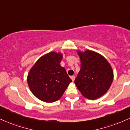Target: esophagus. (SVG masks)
Listing matches in <instances>:
<instances>
[{"label":"esophagus","mask_w":130,"mask_h":130,"mask_svg":"<svg viewBox=\"0 0 130 130\" xmlns=\"http://www.w3.org/2000/svg\"><path fill=\"white\" fill-rule=\"evenodd\" d=\"M70 78L71 79V80H72V81H74V79H75V77H74V76H70Z\"/></svg>","instance_id":"obj_1"}]
</instances>
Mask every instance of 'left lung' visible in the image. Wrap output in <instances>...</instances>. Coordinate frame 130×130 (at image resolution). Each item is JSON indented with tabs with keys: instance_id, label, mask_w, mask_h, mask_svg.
<instances>
[{
	"instance_id": "left-lung-1",
	"label": "left lung",
	"mask_w": 130,
	"mask_h": 130,
	"mask_svg": "<svg viewBox=\"0 0 130 130\" xmlns=\"http://www.w3.org/2000/svg\"><path fill=\"white\" fill-rule=\"evenodd\" d=\"M80 60V70L74 83L84 97L99 98L107 92L114 78L112 68L100 54L91 50L77 51Z\"/></svg>"
}]
</instances>
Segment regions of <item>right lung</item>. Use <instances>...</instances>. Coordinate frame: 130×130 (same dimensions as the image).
I'll return each instance as SVG.
<instances>
[{"mask_svg":"<svg viewBox=\"0 0 130 130\" xmlns=\"http://www.w3.org/2000/svg\"><path fill=\"white\" fill-rule=\"evenodd\" d=\"M63 54L50 52L43 55L29 71L27 83L32 93L41 101L53 103L62 97L72 82L60 65Z\"/></svg>","mask_w":130,"mask_h":130,"instance_id":"add662e5","label":"right lung"}]
</instances>
